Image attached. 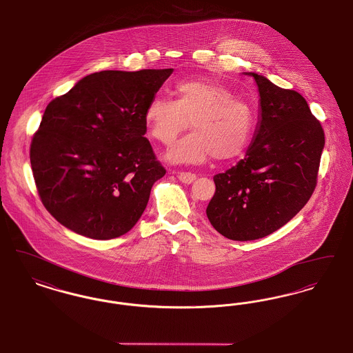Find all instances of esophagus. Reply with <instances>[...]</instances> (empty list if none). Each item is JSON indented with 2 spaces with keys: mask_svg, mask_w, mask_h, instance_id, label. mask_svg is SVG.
Segmentation results:
<instances>
[{
  "mask_svg": "<svg viewBox=\"0 0 353 353\" xmlns=\"http://www.w3.org/2000/svg\"><path fill=\"white\" fill-rule=\"evenodd\" d=\"M196 174L192 172H179V180L184 184H192L196 180Z\"/></svg>",
  "mask_w": 353,
  "mask_h": 353,
  "instance_id": "34e87169",
  "label": "esophagus"
}]
</instances>
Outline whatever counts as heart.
Masks as SVG:
<instances>
[{
	"label": "heart",
	"mask_w": 353,
	"mask_h": 353,
	"mask_svg": "<svg viewBox=\"0 0 353 353\" xmlns=\"http://www.w3.org/2000/svg\"><path fill=\"white\" fill-rule=\"evenodd\" d=\"M176 101L154 97L144 120L152 137L169 145L189 125L194 131L169 150L172 163H202L210 154L229 160L241 154L252 137L254 115L248 101L225 85L208 79H189L174 85Z\"/></svg>",
	"instance_id": "obj_1"
}]
</instances>
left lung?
I'll list each match as a JSON object with an SVG mask.
<instances>
[{"label": "left lung", "instance_id": "8db88e82", "mask_svg": "<svg viewBox=\"0 0 353 353\" xmlns=\"http://www.w3.org/2000/svg\"><path fill=\"white\" fill-rule=\"evenodd\" d=\"M261 95V121L246 157L213 177L206 216L219 234L252 241L281 229L311 199L324 131L302 95L249 72Z\"/></svg>", "mask_w": 353, "mask_h": 353}]
</instances>
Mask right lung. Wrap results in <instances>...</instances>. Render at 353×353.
<instances>
[{"instance_id": "obj_1", "label": "right lung", "mask_w": 353, "mask_h": 353, "mask_svg": "<svg viewBox=\"0 0 353 353\" xmlns=\"http://www.w3.org/2000/svg\"><path fill=\"white\" fill-rule=\"evenodd\" d=\"M172 71L94 72L48 104L30 163L39 199L59 223L94 239L134 228L167 173L144 137V112Z\"/></svg>"}]
</instances>
